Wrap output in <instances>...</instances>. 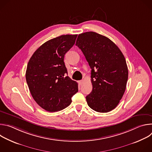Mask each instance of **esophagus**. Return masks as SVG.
<instances>
[{
  "label": "esophagus",
  "instance_id": "1",
  "mask_svg": "<svg viewBox=\"0 0 152 152\" xmlns=\"http://www.w3.org/2000/svg\"><path fill=\"white\" fill-rule=\"evenodd\" d=\"M83 81L82 80H79V81H78V83H79V84L80 85H82V84L83 83Z\"/></svg>",
  "mask_w": 152,
  "mask_h": 152
}]
</instances>
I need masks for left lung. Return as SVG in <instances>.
Masks as SVG:
<instances>
[{"label": "left lung", "mask_w": 152, "mask_h": 152, "mask_svg": "<svg viewBox=\"0 0 152 152\" xmlns=\"http://www.w3.org/2000/svg\"><path fill=\"white\" fill-rule=\"evenodd\" d=\"M76 46L91 69L93 90L86 97L88 105L99 113L112 111L121 99L128 79L123 54L110 39L94 32L79 34Z\"/></svg>", "instance_id": "left-lung-1"}]
</instances>
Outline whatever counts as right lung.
Returning a JSON list of instances; mask_svg holds the SVG:
<instances>
[{
    "instance_id": "right-lung-1",
    "label": "right lung",
    "mask_w": 152,
    "mask_h": 152,
    "mask_svg": "<svg viewBox=\"0 0 152 152\" xmlns=\"http://www.w3.org/2000/svg\"><path fill=\"white\" fill-rule=\"evenodd\" d=\"M77 35H62L42 45L27 66L26 79L31 94L42 109L62 110L78 91L77 83L67 75L64 55L75 45Z\"/></svg>"
}]
</instances>
